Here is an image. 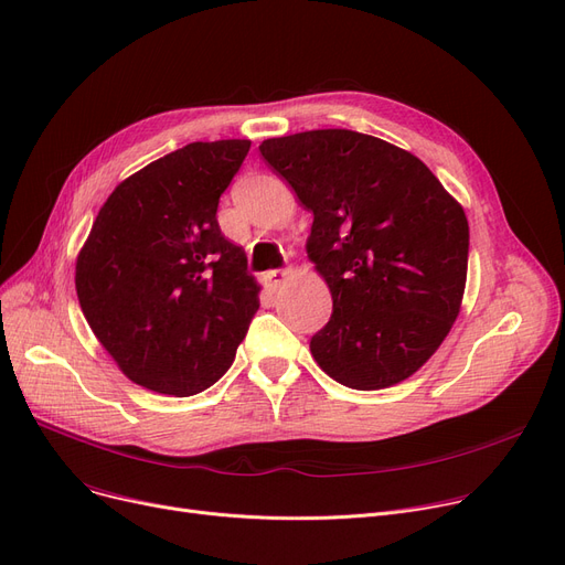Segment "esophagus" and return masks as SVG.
<instances>
[{"label":"esophagus","instance_id":"esophagus-1","mask_svg":"<svg viewBox=\"0 0 565 565\" xmlns=\"http://www.w3.org/2000/svg\"><path fill=\"white\" fill-rule=\"evenodd\" d=\"M289 276H291V268H278V270H268V274L264 276V280H266V287L270 291H278Z\"/></svg>","mask_w":565,"mask_h":565}]
</instances>
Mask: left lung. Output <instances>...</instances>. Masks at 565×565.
<instances>
[{
  "label": "left lung",
  "instance_id": "obj_1",
  "mask_svg": "<svg viewBox=\"0 0 565 565\" xmlns=\"http://www.w3.org/2000/svg\"><path fill=\"white\" fill-rule=\"evenodd\" d=\"M259 152L312 213L306 250L333 299L310 338L315 361L361 392L411 377L461 308L463 209L415 154L369 134L312 129Z\"/></svg>",
  "mask_w": 565,
  "mask_h": 565
}]
</instances>
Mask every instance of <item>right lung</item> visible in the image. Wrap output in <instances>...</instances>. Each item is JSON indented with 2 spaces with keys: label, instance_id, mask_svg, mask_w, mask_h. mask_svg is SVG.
Listing matches in <instances>:
<instances>
[{
  "label": "right lung",
  "instance_id": "1",
  "mask_svg": "<svg viewBox=\"0 0 565 565\" xmlns=\"http://www.w3.org/2000/svg\"><path fill=\"white\" fill-rule=\"evenodd\" d=\"M250 141L188 143L129 175L76 259L89 329L137 385L192 396L227 373L259 308L243 247L217 224Z\"/></svg>",
  "mask_w": 565,
  "mask_h": 565
}]
</instances>
